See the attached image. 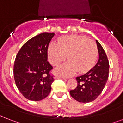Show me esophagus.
Wrapping results in <instances>:
<instances>
[{"label":"esophagus","instance_id":"1","mask_svg":"<svg viewBox=\"0 0 123 123\" xmlns=\"http://www.w3.org/2000/svg\"><path fill=\"white\" fill-rule=\"evenodd\" d=\"M55 78H56V79H60V78H62V79H64V77H62V76H61V75H56V76H55Z\"/></svg>","mask_w":123,"mask_h":123}]
</instances>
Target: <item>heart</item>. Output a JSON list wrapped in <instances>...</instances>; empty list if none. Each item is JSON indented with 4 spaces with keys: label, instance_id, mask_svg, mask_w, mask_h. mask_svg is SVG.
Here are the masks:
<instances>
[{
    "label": "heart",
    "instance_id": "heart-1",
    "mask_svg": "<svg viewBox=\"0 0 123 123\" xmlns=\"http://www.w3.org/2000/svg\"><path fill=\"white\" fill-rule=\"evenodd\" d=\"M69 61L57 69V72L64 76L89 70L98 57V48L95 42L79 35L62 37L58 45L51 43L48 49L50 62L58 66L66 59Z\"/></svg>",
    "mask_w": 123,
    "mask_h": 123
}]
</instances>
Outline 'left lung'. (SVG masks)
I'll return each instance as SVG.
<instances>
[{"label":"left lung","mask_w":123,"mask_h":123,"mask_svg":"<svg viewBox=\"0 0 123 123\" xmlns=\"http://www.w3.org/2000/svg\"><path fill=\"white\" fill-rule=\"evenodd\" d=\"M99 59L96 65L84 75L76 78L78 85L70 94L75 100L87 103L94 100L101 94L108 80L110 64L104 49L96 40Z\"/></svg>","instance_id":"left-lung-1"}]
</instances>
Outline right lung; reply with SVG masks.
Listing matches in <instances>:
<instances>
[{
	"mask_svg": "<svg viewBox=\"0 0 123 123\" xmlns=\"http://www.w3.org/2000/svg\"><path fill=\"white\" fill-rule=\"evenodd\" d=\"M55 33L43 32L30 39L21 48L13 65L15 85L25 98L32 101L49 95L55 80L53 66L48 61V49Z\"/></svg>",
	"mask_w": 123,
	"mask_h": 123,
	"instance_id": "add662e5",
	"label": "right lung"
}]
</instances>
